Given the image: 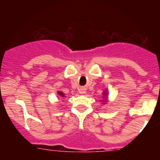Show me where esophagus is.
<instances>
[{
    "mask_svg": "<svg viewBox=\"0 0 160 160\" xmlns=\"http://www.w3.org/2000/svg\"><path fill=\"white\" fill-rule=\"evenodd\" d=\"M80 92L81 93H86L87 89H86V88H81V89H80Z\"/></svg>",
    "mask_w": 160,
    "mask_h": 160,
    "instance_id": "1",
    "label": "esophagus"
}]
</instances>
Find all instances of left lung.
Segmentation results:
<instances>
[{
    "mask_svg": "<svg viewBox=\"0 0 160 160\" xmlns=\"http://www.w3.org/2000/svg\"><path fill=\"white\" fill-rule=\"evenodd\" d=\"M103 94H104V96H103V100H102V101H101V102H103L104 104V103H106V102H108V91H107V90H104V92H103Z\"/></svg>",
    "mask_w": 160,
    "mask_h": 160,
    "instance_id": "obj_1",
    "label": "left lung"
}]
</instances>
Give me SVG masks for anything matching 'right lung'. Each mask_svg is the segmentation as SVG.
Masks as SVG:
<instances>
[{
  "label": "right lung",
  "instance_id": "obj_1",
  "mask_svg": "<svg viewBox=\"0 0 160 160\" xmlns=\"http://www.w3.org/2000/svg\"><path fill=\"white\" fill-rule=\"evenodd\" d=\"M57 93L59 95V97H60V98H65V94L62 91H58Z\"/></svg>",
  "mask_w": 160,
  "mask_h": 160
}]
</instances>
